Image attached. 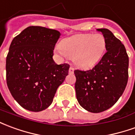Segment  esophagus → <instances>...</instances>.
I'll return each mask as SVG.
<instances>
[{"label": "esophagus", "instance_id": "obj_1", "mask_svg": "<svg viewBox=\"0 0 135 135\" xmlns=\"http://www.w3.org/2000/svg\"><path fill=\"white\" fill-rule=\"evenodd\" d=\"M74 73V68H72V67H70L69 68V73L70 74H73Z\"/></svg>", "mask_w": 135, "mask_h": 135}]
</instances>
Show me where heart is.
<instances>
[{
    "instance_id": "1",
    "label": "heart",
    "mask_w": 135,
    "mask_h": 135,
    "mask_svg": "<svg viewBox=\"0 0 135 135\" xmlns=\"http://www.w3.org/2000/svg\"><path fill=\"white\" fill-rule=\"evenodd\" d=\"M105 49V38L102 34L84 33L63 39L56 46L55 51L64 58L73 57L78 68L88 69L100 62Z\"/></svg>"
}]
</instances>
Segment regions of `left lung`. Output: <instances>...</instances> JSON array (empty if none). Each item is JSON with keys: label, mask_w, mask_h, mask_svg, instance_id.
Masks as SVG:
<instances>
[{"label": "left lung", "mask_w": 135, "mask_h": 135, "mask_svg": "<svg viewBox=\"0 0 135 135\" xmlns=\"http://www.w3.org/2000/svg\"><path fill=\"white\" fill-rule=\"evenodd\" d=\"M106 41L107 52L91 70L74 71L76 98L91 113L105 111L122 95L128 81L129 57L120 40L105 28L97 29Z\"/></svg>", "instance_id": "8db88e82"}]
</instances>
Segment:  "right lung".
<instances>
[{"mask_svg": "<svg viewBox=\"0 0 135 135\" xmlns=\"http://www.w3.org/2000/svg\"><path fill=\"white\" fill-rule=\"evenodd\" d=\"M61 33L30 26L16 36L6 57V82L11 95L27 110L42 111L52 103L68 75V64L57 65L53 51Z\"/></svg>", "mask_w": 135, "mask_h": 135, "instance_id": "1", "label": "right lung"}]
</instances>
